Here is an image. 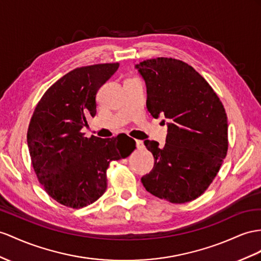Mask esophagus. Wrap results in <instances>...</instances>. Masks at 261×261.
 Wrapping results in <instances>:
<instances>
[{
    "instance_id": "34e87169",
    "label": "esophagus",
    "mask_w": 261,
    "mask_h": 261,
    "mask_svg": "<svg viewBox=\"0 0 261 261\" xmlns=\"http://www.w3.org/2000/svg\"><path fill=\"white\" fill-rule=\"evenodd\" d=\"M136 144H137L138 150H143L144 149V144H143V141H141V140H136Z\"/></svg>"
}]
</instances>
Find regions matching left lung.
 Masks as SVG:
<instances>
[{
	"instance_id": "8db88e82",
	"label": "left lung",
	"mask_w": 261,
	"mask_h": 261,
	"mask_svg": "<svg viewBox=\"0 0 261 261\" xmlns=\"http://www.w3.org/2000/svg\"><path fill=\"white\" fill-rule=\"evenodd\" d=\"M146 84V108L169 120L164 146L145 140L154 166L141 181L145 190L182 204L208 189L228 150L227 115L210 84L192 66L158 57L136 65Z\"/></svg>"
}]
</instances>
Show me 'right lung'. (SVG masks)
Returning a JSON list of instances; mask_svg holds the SVG:
<instances>
[{
	"instance_id": "right-lung-1",
	"label": "right lung",
	"mask_w": 261,
	"mask_h": 261,
	"mask_svg": "<svg viewBox=\"0 0 261 261\" xmlns=\"http://www.w3.org/2000/svg\"><path fill=\"white\" fill-rule=\"evenodd\" d=\"M118 68L119 63H110L69 71L45 91L33 112L28 130L33 169L46 193L70 208L101 197L110 162L136 149L124 133L101 139L83 132L96 116L97 91Z\"/></svg>"
}]
</instances>
